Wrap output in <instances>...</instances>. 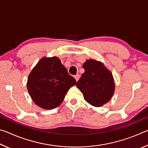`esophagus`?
Segmentation results:
<instances>
[{
    "label": "esophagus",
    "instance_id": "esophagus-1",
    "mask_svg": "<svg viewBox=\"0 0 148 148\" xmlns=\"http://www.w3.org/2000/svg\"><path fill=\"white\" fill-rule=\"evenodd\" d=\"M74 78L76 79V82H77V81H78V80H79V74L75 75V76H74Z\"/></svg>",
    "mask_w": 148,
    "mask_h": 148
}]
</instances>
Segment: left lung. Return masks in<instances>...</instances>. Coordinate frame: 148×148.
I'll list each match as a JSON object with an SVG mask.
<instances>
[{
  "instance_id": "left-lung-1",
  "label": "left lung",
  "mask_w": 148,
  "mask_h": 148,
  "mask_svg": "<svg viewBox=\"0 0 148 148\" xmlns=\"http://www.w3.org/2000/svg\"><path fill=\"white\" fill-rule=\"evenodd\" d=\"M82 67L85 72L76 87L89 104L95 107L103 106L112 99L115 91L112 73L103 62L95 59L86 60Z\"/></svg>"
}]
</instances>
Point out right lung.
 Returning a JSON list of instances; mask_svg holds the SVG:
<instances>
[{
    "instance_id": "add662e5",
    "label": "right lung",
    "mask_w": 148,
    "mask_h": 148,
    "mask_svg": "<svg viewBox=\"0 0 148 148\" xmlns=\"http://www.w3.org/2000/svg\"><path fill=\"white\" fill-rule=\"evenodd\" d=\"M76 84V79L56 56L42 57L30 72L27 82L32 101L46 110L59 106L69 89Z\"/></svg>"
}]
</instances>
